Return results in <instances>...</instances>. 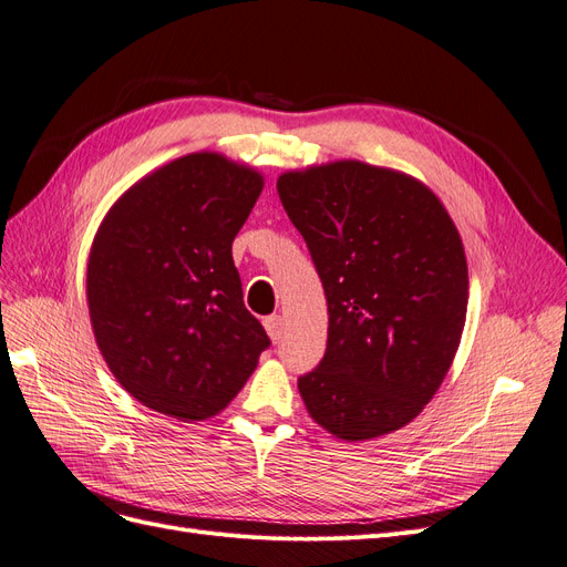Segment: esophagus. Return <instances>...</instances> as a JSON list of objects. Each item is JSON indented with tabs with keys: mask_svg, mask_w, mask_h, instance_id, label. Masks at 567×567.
<instances>
[{
	"mask_svg": "<svg viewBox=\"0 0 567 567\" xmlns=\"http://www.w3.org/2000/svg\"><path fill=\"white\" fill-rule=\"evenodd\" d=\"M262 323H265V330H267L271 342H279V337L284 332V319H281V316L279 313H271V316H267Z\"/></svg>",
	"mask_w": 567,
	"mask_h": 567,
	"instance_id": "obj_1",
	"label": "esophagus"
}]
</instances>
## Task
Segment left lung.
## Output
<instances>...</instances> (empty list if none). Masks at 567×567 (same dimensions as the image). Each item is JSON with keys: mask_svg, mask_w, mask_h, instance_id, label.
<instances>
[{"mask_svg": "<svg viewBox=\"0 0 567 567\" xmlns=\"http://www.w3.org/2000/svg\"><path fill=\"white\" fill-rule=\"evenodd\" d=\"M328 300L326 355L298 379L311 419L358 442L410 423L454 360L467 313L463 241L416 178L339 161L277 181Z\"/></svg>", "mask_w": 567, "mask_h": 567, "instance_id": "left-lung-1", "label": "left lung"}]
</instances>
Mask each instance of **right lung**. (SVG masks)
Masks as SVG:
<instances>
[{"label": "right lung", "instance_id": "add662e5", "mask_svg": "<svg viewBox=\"0 0 567 567\" xmlns=\"http://www.w3.org/2000/svg\"><path fill=\"white\" fill-rule=\"evenodd\" d=\"M262 176L190 153L111 207L87 258L97 347L121 386L178 421L218 414L271 344L244 307L233 241Z\"/></svg>", "mask_w": 567, "mask_h": 567}]
</instances>
